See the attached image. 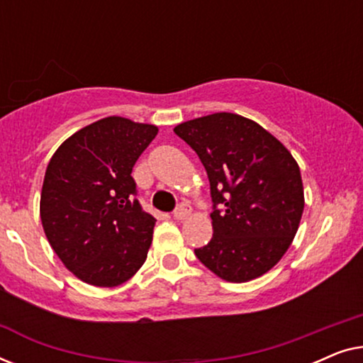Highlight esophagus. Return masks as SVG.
<instances>
[{
  "mask_svg": "<svg viewBox=\"0 0 363 363\" xmlns=\"http://www.w3.org/2000/svg\"><path fill=\"white\" fill-rule=\"evenodd\" d=\"M190 213H191L190 206H188V205H180L175 211H173V218H175V220H185V218L190 216Z\"/></svg>",
  "mask_w": 363,
  "mask_h": 363,
  "instance_id": "obj_1",
  "label": "esophagus"
}]
</instances>
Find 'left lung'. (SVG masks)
I'll return each instance as SVG.
<instances>
[{"mask_svg": "<svg viewBox=\"0 0 363 363\" xmlns=\"http://www.w3.org/2000/svg\"><path fill=\"white\" fill-rule=\"evenodd\" d=\"M173 132L196 152L210 180L213 238L195 250L196 257L228 282L266 274L289 250L304 211L294 157L238 113L193 118Z\"/></svg>", "mask_w": 363, "mask_h": 363, "instance_id": "1", "label": "left lung"}]
</instances>
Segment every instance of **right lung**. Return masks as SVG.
<instances>
[{
    "mask_svg": "<svg viewBox=\"0 0 363 363\" xmlns=\"http://www.w3.org/2000/svg\"><path fill=\"white\" fill-rule=\"evenodd\" d=\"M157 125L106 117L61 143L44 175L39 213L62 264L79 279L116 287L147 259L155 218L135 198L132 168Z\"/></svg>",
    "mask_w": 363,
    "mask_h": 363,
    "instance_id": "add662e5",
    "label": "right lung"
}]
</instances>
